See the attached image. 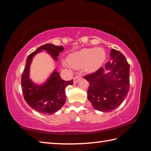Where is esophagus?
Masks as SVG:
<instances>
[{"mask_svg":"<svg viewBox=\"0 0 151 151\" xmlns=\"http://www.w3.org/2000/svg\"><path fill=\"white\" fill-rule=\"evenodd\" d=\"M81 78V76H75V77L73 78V81H74V83H77L78 81L80 80Z\"/></svg>","mask_w":151,"mask_h":151,"instance_id":"esophagus-1","label":"esophagus"}]
</instances>
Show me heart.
Here are the masks:
<instances>
[{"label": "heart", "instance_id": "b5f03b06", "mask_svg": "<svg viewBox=\"0 0 151 151\" xmlns=\"http://www.w3.org/2000/svg\"><path fill=\"white\" fill-rule=\"evenodd\" d=\"M106 58L104 50L101 48H83L68 55V63L74 68L83 67L86 72L92 73L100 67ZM64 65H68L64 63Z\"/></svg>", "mask_w": 151, "mask_h": 151}]
</instances>
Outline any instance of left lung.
Segmentation results:
<instances>
[{
	"mask_svg": "<svg viewBox=\"0 0 151 151\" xmlns=\"http://www.w3.org/2000/svg\"><path fill=\"white\" fill-rule=\"evenodd\" d=\"M112 61H108L96 72L85 76L89 82L88 99L94 109L107 112L116 109L130 88V65L124 56L115 49L111 50ZM106 70L109 71L105 73Z\"/></svg>",
	"mask_w": 151,
	"mask_h": 151,
	"instance_id": "1",
	"label": "left lung"
}]
</instances>
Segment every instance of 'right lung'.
Wrapping results in <instances>:
<instances>
[{"label": "right lung", "mask_w": 151, "mask_h": 151, "mask_svg": "<svg viewBox=\"0 0 151 151\" xmlns=\"http://www.w3.org/2000/svg\"><path fill=\"white\" fill-rule=\"evenodd\" d=\"M63 50L62 46H55L48 43L38 48L27 58L21 78L23 96L24 100L32 109L42 114H51L61 109L66 102L65 88L68 85H73V80H63L59 73L54 70L45 83L40 85H37L30 78V64L33 57L43 50L47 51L53 59L58 61L57 57Z\"/></svg>", "instance_id": "obj_1"}]
</instances>
